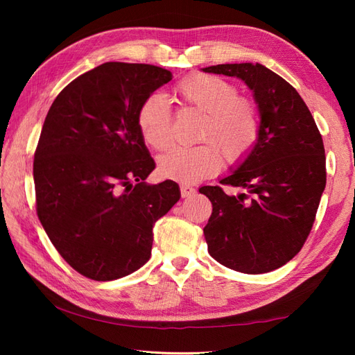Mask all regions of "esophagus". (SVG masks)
I'll return each mask as SVG.
<instances>
[{"label": "esophagus", "mask_w": 355, "mask_h": 355, "mask_svg": "<svg viewBox=\"0 0 355 355\" xmlns=\"http://www.w3.org/2000/svg\"><path fill=\"white\" fill-rule=\"evenodd\" d=\"M196 194V189L188 184H180V196L182 198H188Z\"/></svg>", "instance_id": "34e87169"}]
</instances>
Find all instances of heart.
<instances>
[{"instance_id":"heart-1","label":"heart","mask_w":355,"mask_h":355,"mask_svg":"<svg viewBox=\"0 0 355 355\" xmlns=\"http://www.w3.org/2000/svg\"><path fill=\"white\" fill-rule=\"evenodd\" d=\"M175 94L187 110L202 114L196 146H173L158 158L161 176L194 182L216 173L222 155L237 163L254 148L261 132L256 103L239 94L234 83L210 73H192L182 80ZM142 141L154 151H163L171 142V112L157 94L144 101L137 112Z\"/></svg>"}]
</instances>
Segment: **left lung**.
I'll return each mask as SVG.
<instances>
[{
	"label": "left lung",
	"mask_w": 355,
	"mask_h": 355,
	"mask_svg": "<svg viewBox=\"0 0 355 355\" xmlns=\"http://www.w3.org/2000/svg\"><path fill=\"white\" fill-rule=\"evenodd\" d=\"M243 80L261 114L259 139L237 170L220 180L240 189L201 187L213 206L204 239L211 257L244 274L283 266L302 249L326 187L323 139L293 85L261 63L202 68Z\"/></svg>",
	"instance_id": "1"
}]
</instances>
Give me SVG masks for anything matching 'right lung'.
I'll list each match as a JSON object with an SVG mask.
<instances>
[{
	"label": "right lung",
	"mask_w": 355,
	"mask_h": 355,
	"mask_svg": "<svg viewBox=\"0 0 355 355\" xmlns=\"http://www.w3.org/2000/svg\"><path fill=\"white\" fill-rule=\"evenodd\" d=\"M173 75L145 63L106 62L51 103L34 157L37 214L59 254L96 282L135 272L151 257L154 223L179 185H148L154 159L137 112Z\"/></svg>",
	"instance_id": "add662e5"
}]
</instances>
